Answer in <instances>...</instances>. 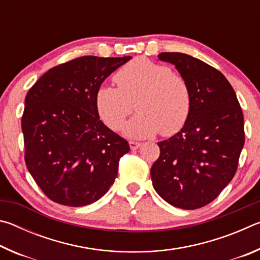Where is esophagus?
<instances>
[{"instance_id":"1","label":"esophagus","mask_w":260,"mask_h":260,"mask_svg":"<svg viewBox=\"0 0 260 260\" xmlns=\"http://www.w3.org/2000/svg\"><path fill=\"white\" fill-rule=\"evenodd\" d=\"M141 146H142V143L135 142V141H129V147L132 150H136V149H139Z\"/></svg>"}]
</instances>
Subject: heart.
<instances>
[{
    "instance_id": "1",
    "label": "heart",
    "mask_w": 260,
    "mask_h": 260,
    "mask_svg": "<svg viewBox=\"0 0 260 260\" xmlns=\"http://www.w3.org/2000/svg\"><path fill=\"white\" fill-rule=\"evenodd\" d=\"M118 87L96 89L95 108L105 125L119 131L134 109L138 113L124 126L133 139L158 134L171 136L182 128L191 110V91L186 79L166 65L135 57L114 74Z\"/></svg>"
}]
</instances>
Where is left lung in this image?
<instances>
[{
  "label": "left lung",
  "instance_id": "left-lung-1",
  "mask_svg": "<svg viewBox=\"0 0 260 260\" xmlns=\"http://www.w3.org/2000/svg\"><path fill=\"white\" fill-rule=\"evenodd\" d=\"M191 91V110L181 131L158 142L150 170L158 195L175 208L195 210L215 200L236 173L244 146L243 113L226 77L203 60L161 52Z\"/></svg>",
  "mask_w": 260,
  "mask_h": 260
}]
</instances>
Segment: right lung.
Returning a JSON list of instances; mask_svg holds the SVG:
<instances>
[{"label":"right lung","instance_id":"add662e5","mask_svg":"<svg viewBox=\"0 0 260 260\" xmlns=\"http://www.w3.org/2000/svg\"><path fill=\"white\" fill-rule=\"evenodd\" d=\"M131 58L78 57L50 69L26 95L25 162L52 202L85 206L99 201L114 182L129 146L100 119L95 93Z\"/></svg>","mask_w":260,"mask_h":260}]
</instances>
